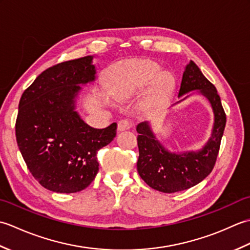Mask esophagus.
<instances>
[{
	"instance_id": "34e87169",
	"label": "esophagus",
	"mask_w": 250,
	"mask_h": 250,
	"mask_svg": "<svg viewBox=\"0 0 250 250\" xmlns=\"http://www.w3.org/2000/svg\"><path fill=\"white\" fill-rule=\"evenodd\" d=\"M132 128V124L126 119H124V120H120L118 122V131L121 132V131H126V130H130Z\"/></svg>"
}]
</instances>
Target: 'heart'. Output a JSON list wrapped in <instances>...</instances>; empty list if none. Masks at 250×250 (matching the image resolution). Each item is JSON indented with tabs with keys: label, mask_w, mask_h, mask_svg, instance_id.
<instances>
[{
	"label": "heart",
	"mask_w": 250,
	"mask_h": 250,
	"mask_svg": "<svg viewBox=\"0 0 250 250\" xmlns=\"http://www.w3.org/2000/svg\"><path fill=\"white\" fill-rule=\"evenodd\" d=\"M151 86L145 101L149 108L167 97L174 86V78L168 72H161L157 63L148 60L125 62L117 65L108 79L109 91L117 101H125L142 93ZM101 97L109 103V94L105 88L101 89Z\"/></svg>",
	"instance_id": "heart-1"
}]
</instances>
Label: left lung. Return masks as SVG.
Listing matches in <instances>:
<instances>
[{"label":"left lung","mask_w":250,"mask_h":250,"mask_svg":"<svg viewBox=\"0 0 250 250\" xmlns=\"http://www.w3.org/2000/svg\"><path fill=\"white\" fill-rule=\"evenodd\" d=\"M194 90H198L199 93L209 101L214 111L213 130L202 149L180 153L171 152L158 141L147 121L141 122L136 126L140 151L137 172L149 187L164 193L178 192L201 183L213 171L218 156L227 122L226 113L214 84L202 74L193 61H190L185 67L178 98ZM190 95H185L175 104L183 102Z\"/></svg>","instance_id":"obj_1"}]
</instances>
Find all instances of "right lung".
Masks as SVG:
<instances>
[{"label":"right lung","mask_w":250,"mask_h":250,"mask_svg":"<svg viewBox=\"0 0 250 250\" xmlns=\"http://www.w3.org/2000/svg\"><path fill=\"white\" fill-rule=\"evenodd\" d=\"M93 56L47 68L21 95L16 139L33 177L44 188L74 193L92 183L98 150L116 136L117 124L94 129L76 111L81 84L95 81Z\"/></svg>","instance_id":"obj_1"}]
</instances>
